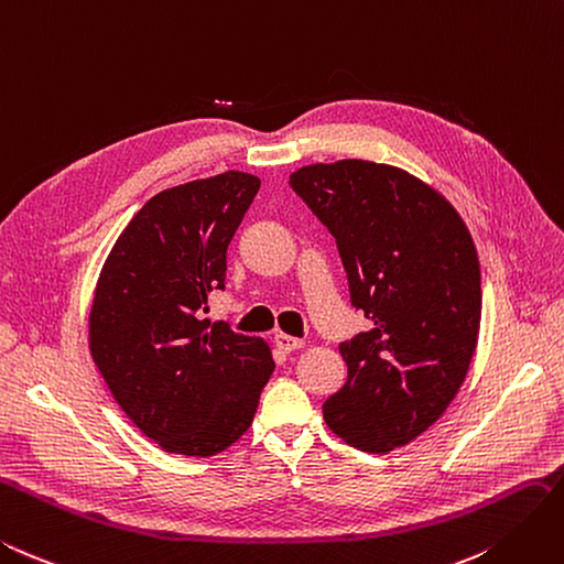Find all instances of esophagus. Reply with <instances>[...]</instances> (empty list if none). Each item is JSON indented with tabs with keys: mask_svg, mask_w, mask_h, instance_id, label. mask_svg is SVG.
Returning <instances> with one entry per match:
<instances>
[{
	"mask_svg": "<svg viewBox=\"0 0 564 564\" xmlns=\"http://www.w3.org/2000/svg\"><path fill=\"white\" fill-rule=\"evenodd\" d=\"M275 346L284 354H292V351H296V348H303V339H296V337H292V334L280 332V334H275Z\"/></svg>",
	"mask_w": 564,
	"mask_h": 564,
	"instance_id": "1",
	"label": "esophagus"
}]
</instances>
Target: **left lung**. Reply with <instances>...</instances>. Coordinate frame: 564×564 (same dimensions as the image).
Segmentation results:
<instances>
[{
    "mask_svg": "<svg viewBox=\"0 0 564 564\" xmlns=\"http://www.w3.org/2000/svg\"><path fill=\"white\" fill-rule=\"evenodd\" d=\"M289 185L332 237L351 303L372 327L339 346L346 384L323 405L348 446L389 453L446 413L481 323V272L460 213L387 163L303 165Z\"/></svg>",
    "mask_w": 564,
    "mask_h": 564,
    "instance_id": "left-lung-1",
    "label": "left lung"
}]
</instances>
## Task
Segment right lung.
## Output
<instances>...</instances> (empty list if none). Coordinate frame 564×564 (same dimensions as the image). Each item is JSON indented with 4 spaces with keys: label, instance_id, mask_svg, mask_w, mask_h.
<instances>
[{
    "label": "right lung",
    "instance_id": "1",
    "mask_svg": "<svg viewBox=\"0 0 564 564\" xmlns=\"http://www.w3.org/2000/svg\"><path fill=\"white\" fill-rule=\"evenodd\" d=\"M258 187L256 175L227 171L159 192L99 272L89 354L123 413L169 453L208 458L232 446L275 370L261 337L206 317Z\"/></svg>",
    "mask_w": 564,
    "mask_h": 564
}]
</instances>
